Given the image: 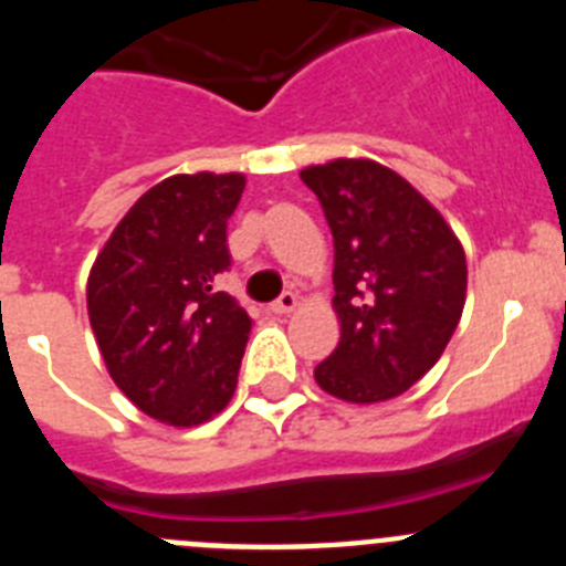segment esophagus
Masks as SVG:
<instances>
[{"instance_id":"1","label":"esophagus","mask_w":566,"mask_h":566,"mask_svg":"<svg viewBox=\"0 0 566 566\" xmlns=\"http://www.w3.org/2000/svg\"><path fill=\"white\" fill-rule=\"evenodd\" d=\"M269 308H272L274 314H289V312H294V308H297V294H294V292H283L277 300H274V303H272V306H269Z\"/></svg>"}]
</instances>
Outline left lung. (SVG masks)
Instances as JSON below:
<instances>
[{
    "mask_svg": "<svg viewBox=\"0 0 566 566\" xmlns=\"http://www.w3.org/2000/svg\"><path fill=\"white\" fill-rule=\"evenodd\" d=\"M334 234L339 343L314 368L345 402H382L431 371L464 308V249L394 169L337 158L300 172Z\"/></svg>",
    "mask_w": 566,
    "mask_h": 566,
    "instance_id": "left-lung-1",
    "label": "left lung"
}]
</instances>
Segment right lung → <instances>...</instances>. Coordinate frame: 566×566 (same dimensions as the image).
Here are the masks:
<instances>
[{"label":"right lung","instance_id":"add662e5","mask_svg":"<svg viewBox=\"0 0 566 566\" xmlns=\"http://www.w3.org/2000/svg\"><path fill=\"white\" fill-rule=\"evenodd\" d=\"M243 175H172L133 203L87 280L90 326L113 382L153 419L189 428L238 385L252 317L218 292Z\"/></svg>","mask_w":566,"mask_h":566}]
</instances>
